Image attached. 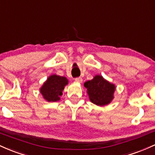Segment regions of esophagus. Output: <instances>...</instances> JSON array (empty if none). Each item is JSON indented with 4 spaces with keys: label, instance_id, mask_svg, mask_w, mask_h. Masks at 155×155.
I'll return each instance as SVG.
<instances>
[{
    "label": "esophagus",
    "instance_id": "34e87169",
    "mask_svg": "<svg viewBox=\"0 0 155 155\" xmlns=\"http://www.w3.org/2000/svg\"><path fill=\"white\" fill-rule=\"evenodd\" d=\"M75 81H76V82L81 83V82H82L83 79H82V78H81V77H76V78H75Z\"/></svg>",
    "mask_w": 155,
    "mask_h": 155
}]
</instances>
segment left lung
<instances>
[{"mask_svg": "<svg viewBox=\"0 0 155 155\" xmlns=\"http://www.w3.org/2000/svg\"><path fill=\"white\" fill-rule=\"evenodd\" d=\"M91 102L97 106L109 104L114 97L115 86L105 80L101 76L97 75L93 79L84 83Z\"/></svg>", "mask_w": 155, "mask_h": 155, "instance_id": "left-lung-1", "label": "left lung"}]
</instances>
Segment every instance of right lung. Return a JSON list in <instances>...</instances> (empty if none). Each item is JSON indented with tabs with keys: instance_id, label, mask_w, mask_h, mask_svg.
<instances>
[{
	"instance_id": "obj_1",
	"label": "right lung",
	"mask_w": 155,
	"mask_h": 155,
	"mask_svg": "<svg viewBox=\"0 0 155 155\" xmlns=\"http://www.w3.org/2000/svg\"><path fill=\"white\" fill-rule=\"evenodd\" d=\"M68 79L63 76L51 75L48 78L42 87L41 93L44 99L49 102H55L60 100V96L62 95L64 87L68 84Z\"/></svg>"
}]
</instances>
